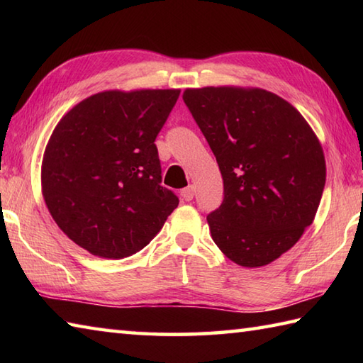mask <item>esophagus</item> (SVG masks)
I'll list each match as a JSON object with an SVG mask.
<instances>
[{
  "label": "esophagus",
  "instance_id": "34e87169",
  "mask_svg": "<svg viewBox=\"0 0 363 363\" xmlns=\"http://www.w3.org/2000/svg\"><path fill=\"white\" fill-rule=\"evenodd\" d=\"M181 196L184 198V201H191V199H194V196H195V187L194 186L186 187L181 191Z\"/></svg>",
  "mask_w": 363,
  "mask_h": 363
}]
</instances>
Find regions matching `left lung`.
<instances>
[{
  "mask_svg": "<svg viewBox=\"0 0 363 363\" xmlns=\"http://www.w3.org/2000/svg\"><path fill=\"white\" fill-rule=\"evenodd\" d=\"M182 99L223 176L225 198L207 215L215 245L237 265H268L317 213L326 182L317 135L295 107L264 89H187Z\"/></svg>",
  "mask_w": 363,
  "mask_h": 363,
  "instance_id": "1",
  "label": "left lung"
}]
</instances>
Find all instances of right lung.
I'll return each mask as SVG.
<instances>
[{
    "label": "right lung",
    "mask_w": 363,
    "mask_h": 363,
    "mask_svg": "<svg viewBox=\"0 0 363 363\" xmlns=\"http://www.w3.org/2000/svg\"><path fill=\"white\" fill-rule=\"evenodd\" d=\"M181 90H107L57 123L42 162V194L62 233L104 259L143 250L179 199L162 187L156 137Z\"/></svg>",
    "instance_id": "1"
}]
</instances>
